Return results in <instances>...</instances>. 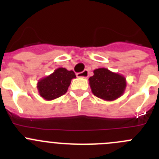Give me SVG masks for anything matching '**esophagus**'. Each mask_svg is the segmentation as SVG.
Segmentation results:
<instances>
[{
	"label": "esophagus",
	"mask_w": 159,
	"mask_h": 159,
	"mask_svg": "<svg viewBox=\"0 0 159 159\" xmlns=\"http://www.w3.org/2000/svg\"><path fill=\"white\" fill-rule=\"evenodd\" d=\"M88 74H89V72H88V70H84V71H83L82 72H78L76 73V76L77 77H83V78H87V77L88 76Z\"/></svg>",
	"instance_id": "34e87169"
}]
</instances>
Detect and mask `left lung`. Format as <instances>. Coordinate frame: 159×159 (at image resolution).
<instances>
[{"label":"left lung","mask_w":159,"mask_h":159,"mask_svg":"<svg viewBox=\"0 0 159 159\" xmlns=\"http://www.w3.org/2000/svg\"><path fill=\"white\" fill-rule=\"evenodd\" d=\"M89 83L92 93L105 100H114L119 98L126 88L124 77L107 68L95 69L93 76L89 78Z\"/></svg>","instance_id":"1"}]
</instances>
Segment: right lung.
<instances>
[{"instance_id": "add662e5", "label": "right lung", "mask_w": 159, "mask_h": 159, "mask_svg": "<svg viewBox=\"0 0 159 159\" xmlns=\"http://www.w3.org/2000/svg\"><path fill=\"white\" fill-rule=\"evenodd\" d=\"M73 78H75L74 71L60 67L38 82L37 88L40 96L47 100H52L64 95Z\"/></svg>"}]
</instances>
